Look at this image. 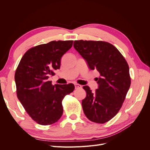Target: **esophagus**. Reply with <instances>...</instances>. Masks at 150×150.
<instances>
[{
	"mask_svg": "<svg viewBox=\"0 0 150 150\" xmlns=\"http://www.w3.org/2000/svg\"><path fill=\"white\" fill-rule=\"evenodd\" d=\"M74 86H75V88L76 89H79V88H82V86H81V85H80L79 84H74Z\"/></svg>",
	"mask_w": 150,
	"mask_h": 150,
	"instance_id": "esophagus-1",
	"label": "esophagus"
}]
</instances>
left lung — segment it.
<instances>
[{"label": "left lung", "mask_w": 150, "mask_h": 150, "mask_svg": "<svg viewBox=\"0 0 150 150\" xmlns=\"http://www.w3.org/2000/svg\"><path fill=\"white\" fill-rule=\"evenodd\" d=\"M74 47L88 63L89 69L100 74L98 89L92 93L83 86L86 97L82 101L86 116L93 122L104 123L116 115L131 85L129 66L121 52L104 41L75 40Z\"/></svg>", "instance_id": "8db88e82"}]
</instances>
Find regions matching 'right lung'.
I'll use <instances>...</instances> for the list:
<instances>
[{
  "label": "right lung",
  "instance_id": "1",
  "mask_svg": "<svg viewBox=\"0 0 150 150\" xmlns=\"http://www.w3.org/2000/svg\"><path fill=\"white\" fill-rule=\"evenodd\" d=\"M73 40H58L29 49L15 72L17 96L25 111L37 123L50 125L61 118L62 99L73 91L74 85L55 84L49 76L61 66L62 56L72 46Z\"/></svg>",
  "mask_w": 150,
  "mask_h": 150
}]
</instances>
